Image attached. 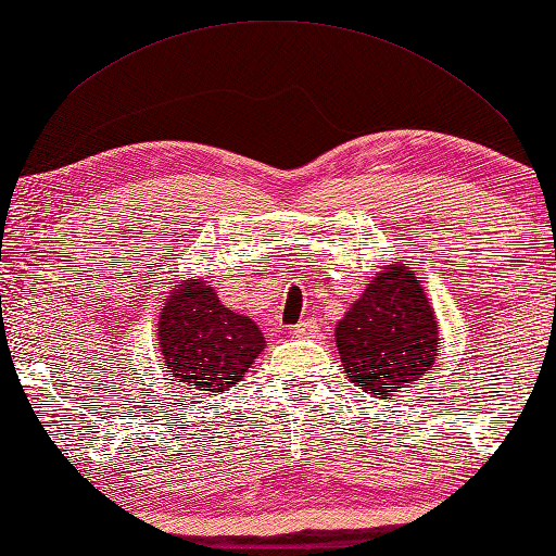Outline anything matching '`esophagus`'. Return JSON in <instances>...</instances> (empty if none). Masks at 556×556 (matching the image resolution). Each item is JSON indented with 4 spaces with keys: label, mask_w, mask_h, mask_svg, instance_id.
Listing matches in <instances>:
<instances>
[{
    "label": "esophagus",
    "mask_w": 556,
    "mask_h": 556,
    "mask_svg": "<svg viewBox=\"0 0 556 556\" xmlns=\"http://www.w3.org/2000/svg\"><path fill=\"white\" fill-rule=\"evenodd\" d=\"M294 332L296 338H306V336H316L318 332V323H316V318H304V320H299L296 326H294Z\"/></svg>",
    "instance_id": "34e87169"
}]
</instances>
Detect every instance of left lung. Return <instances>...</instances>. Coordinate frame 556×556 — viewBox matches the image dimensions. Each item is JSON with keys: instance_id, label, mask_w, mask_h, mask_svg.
I'll return each mask as SVG.
<instances>
[{"instance_id": "obj_1", "label": "left lung", "mask_w": 556, "mask_h": 556, "mask_svg": "<svg viewBox=\"0 0 556 556\" xmlns=\"http://www.w3.org/2000/svg\"><path fill=\"white\" fill-rule=\"evenodd\" d=\"M336 345L350 381L387 399L435 365L438 320L420 279L406 265H387L338 320Z\"/></svg>"}]
</instances>
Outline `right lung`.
I'll use <instances>...</instances> for the list:
<instances>
[{"label":"right lung","instance_id":"1","mask_svg":"<svg viewBox=\"0 0 556 556\" xmlns=\"http://www.w3.org/2000/svg\"><path fill=\"white\" fill-rule=\"evenodd\" d=\"M157 340L173 381L216 393L236 387L262 350L255 320L220 304L214 285L179 281L157 320Z\"/></svg>","mask_w":556,"mask_h":556}]
</instances>
